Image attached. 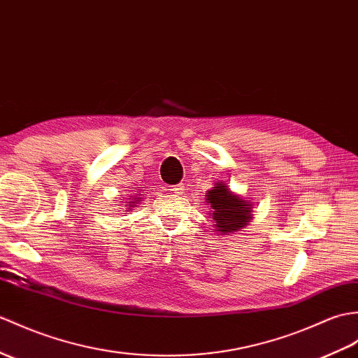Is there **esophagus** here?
I'll return each instance as SVG.
<instances>
[{
	"mask_svg": "<svg viewBox=\"0 0 358 358\" xmlns=\"http://www.w3.org/2000/svg\"><path fill=\"white\" fill-rule=\"evenodd\" d=\"M171 190L173 194L181 195L186 190V187H185V185H182V182H178V185H176V186H171Z\"/></svg>",
	"mask_w": 358,
	"mask_h": 358,
	"instance_id": "esophagus-1",
	"label": "esophagus"
}]
</instances>
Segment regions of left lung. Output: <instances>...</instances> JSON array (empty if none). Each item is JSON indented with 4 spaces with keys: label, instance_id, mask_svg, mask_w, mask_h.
Segmentation results:
<instances>
[{
    "label": "left lung",
    "instance_id": "left-lung-1",
    "mask_svg": "<svg viewBox=\"0 0 358 358\" xmlns=\"http://www.w3.org/2000/svg\"><path fill=\"white\" fill-rule=\"evenodd\" d=\"M207 201L213 209L215 227L221 234H234L252 220L250 204L244 201L239 195L231 194L222 182L207 192Z\"/></svg>",
    "mask_w": 358,
    "mask_h": 358
}]
</instances>
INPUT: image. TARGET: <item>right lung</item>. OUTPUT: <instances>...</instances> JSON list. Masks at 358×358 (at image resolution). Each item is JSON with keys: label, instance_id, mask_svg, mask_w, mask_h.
Masks as SVG:
<instances>
[{"label": "right lung", "instance_id": "obj_1", "mask_svg": "<svg viewBox=\"0 0 358 358\" xmlns=\"http://www.w3.org/2000/svg\"><path fill=\"white\" fill-rule=\"evenodd\" d=\"M136 201H138V198H136Z\"/></svg>", "mask_w": 358, "mask_h": 358}]
</instances>
